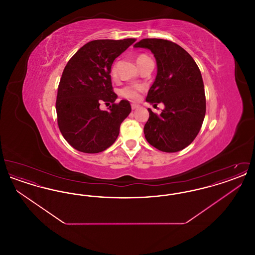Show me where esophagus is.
I'll list each match as a JSON object with an SVG mask.
<instances>
[{"instance_id": "34e87169", "label": "esophagus", "mask_w": 255, "mask_h": 255, "mask_svg": "<svg viewBox=\"0 0 255 255\" xmlns=\"http://www.w3.org/2000/svg\"><path fill=\"white\" fill-rule=\"evenodd\" d=\"M131 107H132V109L133 110H134V109H137V108H138V107H139V105H137V104H132V105H131Z\"/></svg>"}]
</instances>
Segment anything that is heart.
I'll list each match as a JSON object with an SVG mask.
<instances>
[{"instance_id": "b5f03b06", "label": "heart", "mask_w": 255, "mask_h": 255, "mask_svg": "<svg viewBox=\"0 0 255 255\" xmlns=\"http://www.w3.org/2000/svg\"><path fill=\"white\" fill-rule=\"evenodd\" d=\"M146 58H148V56L145 54H139L136 57V62H137V64H139L141 61L144 60ZM112 75L113 76L117 75V69H116L115 65L112 67ZM142 90H143V88L141 86H128V87H125L122 89L120 94L124 98L131 99V100H137L139 98V93Z\"/></svg>"}]
</instances>
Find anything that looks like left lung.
Wrapping results in <instances>:
<instances>
[{
	"label": "left lung",
	"mask_w": 255,
	"mask_h": 255,
	"mask_svg": "<svg viewBox=\"0 0 255 255\" xmlns=\"http://www.w3.org/2000/svg\"><path fill=\"white\" fill-rule=\"evenodd\" d=\"M154 54L158 73L146 101L163 103L160 115L148 109L146 140L162 152L174 153L189 145L206 116V95L199 67L182 47L168 40L142 39L133 46Z\"/></svg>",
	"instance_id": "8db88e82"
}]
</instances>
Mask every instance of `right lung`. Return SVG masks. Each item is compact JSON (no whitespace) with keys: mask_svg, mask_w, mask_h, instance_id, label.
Here are the masks:
<instances>
[{"mask_svg":"<svg viewBox=\"0 0 255 255\" xmlns=\"http://www.w3.org/2000/svg\"><path fill=\"white\" fill-rule=\"evenodd\" d=\"M135 39L95 40L87 43L66 65L56 98L58 127L74 149L89 154L99 153L119 136L122 122L131 113L128 100L115 103L111 68L114 60ZM112 103L108 111L99 108Z\"/></svg>","mask_w":255,"mask_h":255,"instance_id":"right-lung-1","label":"right lung"}]
</instances>
